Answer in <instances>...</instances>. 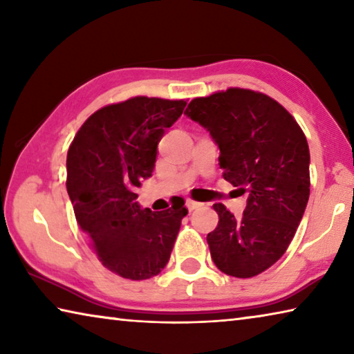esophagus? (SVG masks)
Listing matches in <instances>:
<instances>
[{
    "mask_svg": "<svg viewBox=\"0 0 354 354\" xmlns=\"http://www.w3.org/2000/svg\"><path fill=\"white\" fill-rule=\"evenodd\" d=\"M185 206H187L189 211H194V209H198L203 206V203H198V201H194V200H187V203H185Z\"/></svg>",
    "mask_w": 354,
    "mask_h": 354,
    "instance_id": "esophagus-1",
    "label": "esophagus"
}]
</instances>
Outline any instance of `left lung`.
Wrapping results in <instances>:
<instances>
[{"label":"left lung","mask_w":354,"mask_h":354,"mask_svg":"<svg viewBox=\"0 0 354 354\" xmlns=\"http://www.w3.org/2000/svg\"><path fill=\"white\" fill-rule=\"evenodd\" d=\"M184 113L218 145L226 181L248 192L241 220L221 203L214 205L212 261L230 277H256L286 253L303 218L310 185L306 136L278 101L250 88L194 98Z\"/></svg>","instance_id":"obj_1"}]
</instances>
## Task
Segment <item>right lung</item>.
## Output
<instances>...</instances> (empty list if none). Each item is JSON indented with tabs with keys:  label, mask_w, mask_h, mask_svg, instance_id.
I'll use <instances>...</instances> for the list:
<instances>
[{
	"label": "right lung",
	"mask_w": 354,
	"mask_h": 354,
	"mask_svg": "<svg viewBox=\"0 0 354 354\" xmlns=\"http://www.w3.org/2000/svg\"><path fill=\"white\" fill-rule=\"evenodd\" d=\"M184 100L134 97L92 113L67 154V192L81 230L106 268L140 281L170 259L187 209L181 198L167 211L137 205L136 187L151 176L165 128L181 117Z\"/></svg>",
	"instance_id": "right-lung-1"
}]
</instances>
